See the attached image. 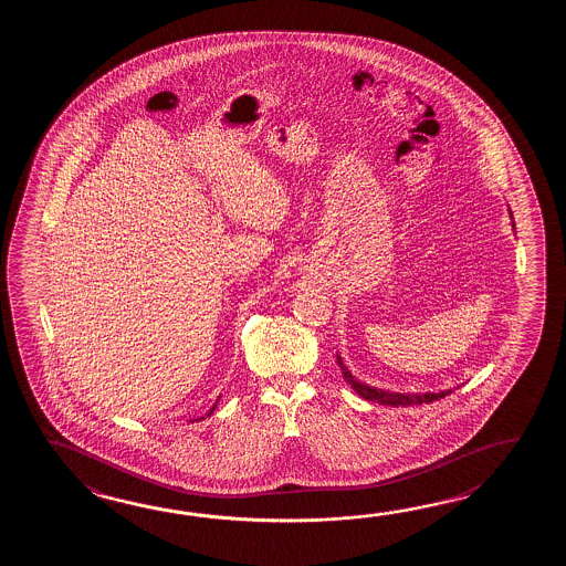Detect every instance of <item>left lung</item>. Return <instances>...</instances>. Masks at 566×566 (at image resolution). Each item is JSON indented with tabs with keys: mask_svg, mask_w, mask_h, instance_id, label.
<instances>
[{
	"mask_svg": "<svg viewBox=\"0 0 566 566\" xmlns=\"http://www.w3.org/2000/svg\"><path fill=\"white\" fill-rule=\"evenodd\" d=\"M510 217H512V212H510ZM337 364H339V368H342V374H344V378H346V382H348L358 395H360L364 400H373V402H380V405H388V407H410V405H429V402H433V400H439V398H446L447 395H451L453 390H443V392H424V395H400V392H390V390H382V388H374V386L364 385L360 380H356L352 373H349L348 368L344 366V361L342 358L337 356Z\"/></svg>",
	"mask_w": 566,
	"mask_h": 566,
	"instance_id": "8db88e82",
	"label": "left lung"
}]
</instances>
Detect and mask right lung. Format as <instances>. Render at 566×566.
<instances>
[{
  "instance_id": "obj_1",
  "label": "right lung",
  "mask_w": 566,
  "mask_h": 566,
  "mask_svg": "<svg viewBox=\"0 0 566 566\" xmlns=\"http://www.w3.org/2000/svg\"><path fill=\"white\" fill-rule=\"evenodd\" d=\"M214 409H217V405H214V407H212V409H210V412H208V415H212V412H214Z\"/></svg>"
}]
</instances>
